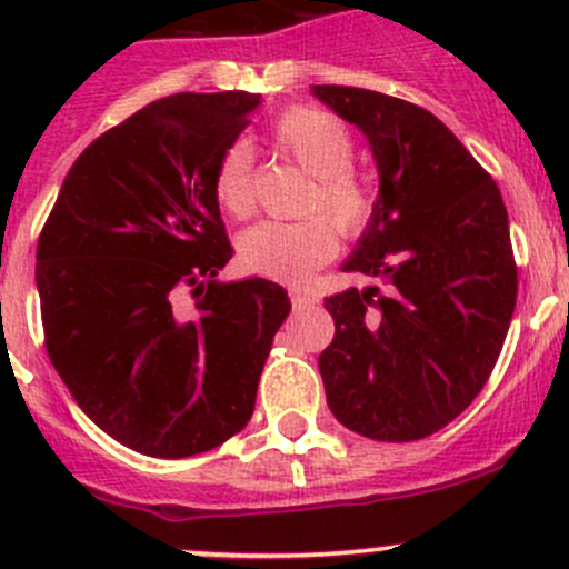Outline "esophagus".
Returning <instances> with one entry per match:
<instances>
[{"mask_svg": "<svg viewBox=\"0 0 569 569\" xmlns=\"http://www.w3.org/2000/svg\"><path fill=\"white\" fill-rule=\"evenodd\" d=\"M313 297L308 295V291H302V289H291V306H295V311H302V308H308V306H313Z\"/></svg>", "mask_w": 569, "mask_h": 569, "instance_id": "1", "label": "esophagus"}]
</instances>
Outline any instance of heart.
<instances>
[{"label":"heart","instance_id":"heart-1","mask_svg":"<svg viewBox=\"0 0 569 569\" xmlns=\"http://www.w3.org/2000/svg\"><path fill=\"white\" fill-rule=\"evenodd\" d=\"M269 142L289 162L311 176L297 222L263 220L239 237V261L248 272L278 280H302L327 263L338 248V237L366 231L377 209V192L363 173L352 168L355 142L336 114L319 107H289L269 126ZM217 206L233 220H248L256 209L252 159L242 142L220 153L211 173Z\"/></svg>","mask_w":569,"mask_h":569}]
</instances>
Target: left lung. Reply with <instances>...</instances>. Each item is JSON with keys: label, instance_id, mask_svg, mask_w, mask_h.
<instances>
[{"label": "left lung", "instance_id": "obj_1", "mask_svg": "<svg viewBox=\"0 0 569 569\" xmlns=\"http://www.w3.org/2000/svg\"><path fill=\"white\" fill-rule=\"evenodd\" d=\"M313 96L369 140L380 198L343 272L380 280L327 297V405L352 432L407 443L479 396L501 355L518 267L492 176L423 107L343 84Z\"/></svg>", "mask_w": 569, "mask_h": 569}]
</instances>
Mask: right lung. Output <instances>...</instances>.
I'll return each mask as SVG.
<instances>
[{
    "label": "right lung",
    "mask_w": 569,
    "mask_h": 569,
    "mask_svg": "<svg viewBox=\"0 0 569 569\" xmlns=\"http://www.w3.org/2000/svg\"><path fill=\"white\" fill-rule=\"evenodd\" d=\"M258 93H176L90 142L38 239L46 352L118 443L192 457L248 427L291 302L263 278L220 283L233 248L211 173Z\"/></svg>",
    "instance_id": "right-lung-1"
}]
</instances>
